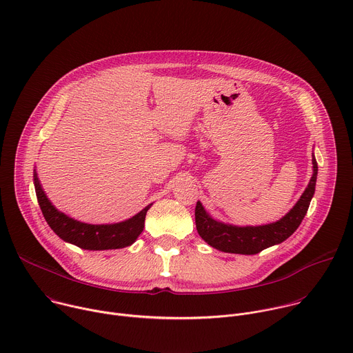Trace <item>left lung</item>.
<instances>
[{
  "label": "left lung",
  "instance_id": "obj_1",
  "mask_svg": "<svg viewBox=\"0 0 353 353\" xmlns=\"http://www.w3.org/2000/svg\"><path fill=\"white\" fill-rule=\"evenodd\" d=\"M313 173L307 187L298 202L280 220L262 225H236L213 219L201 201L195 208V224L201 239L214 250L227 254L255 255L261 251L281 244L299 227L303 220L310 201L314 195L317 179V162L312 155Z\"/></svg>",
  "mask_w": 353,
  "mask_h": 353
}]
</instances>
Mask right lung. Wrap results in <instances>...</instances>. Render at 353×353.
I'll return each mask as SVG.
<instances>
[{
  "label": "right lung",
  "mask_w": 353,
  "mask_h": 353,
  "mask_svg": "<svg viewBox=\"0 0 353 353\" xmlns=\"http://www.w3.org/2000/svg\"><path fill=\"white\" fill-rule=\"evenodd\" d=\"M33 183L39 205L48 225L65 243L73 244L87 251L121 250L134 244L144 230L145 214L152 206V203H150L133 217L119 223L90 224L65 214L52 205L43 190L36 168L33 170Z\"/></svg>",
  "instance_id": "right-lung-1"
}]
</instances>
